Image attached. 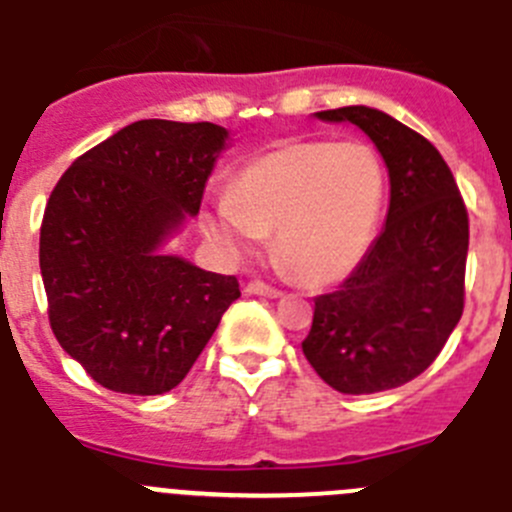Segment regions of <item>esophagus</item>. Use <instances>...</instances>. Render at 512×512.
<instances>
[{"label": "esophagus", "instance_id": "esophagus-1", "mask_svg": "<svg viewBox=\"0 0 512 512\" xmlns=\"http://www.w3.org/2000/svg\"><path fill=\"white\" fill-rule=\"evenodd\" d=\"M246 294H253V297H266V299H279L281 292L276 287H269L264 281H248Z\"/></svg>", "mask_w": 512, "mask_h": 512}]
</instances>
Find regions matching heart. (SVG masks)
<instances>
[{"label": "heart", "instance_id": "1", "mask_svg": "<svg viewBox=\"0 0 512 512\" xmlns=\"http://www.w3.org/2000/svg\"><path fill=\"white\" fill-rule=\"evenodd\" d=\"M386 170L365 144L284 142L238 172L231 198L205 210L208 236L248 251L276 231V256L307 284L340 281L381 223Z\"/></svg>", "mask_w": 512, "mask_h": 512}]
</instances>
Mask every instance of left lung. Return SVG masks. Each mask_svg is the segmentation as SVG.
<instances>
[{
	"mask_svg": "<svg viewBox=\"0 0 512 512\" xmlns=\"http://www.w3.org/2000/svg\"><path fill=\"white\" fill-rule=\"evenodd\" d=\"M375 144L391 180L386 228L337 292L314 299L302 350L327 386L350 396L414 381L464 309L470 220L437 147L370 106L317 111Z\"/></svg>",
	"mask_w": 512,
	"mask_h": 512,
	"instance_id": "left-lung-1",
	"label": "left lung"
}]
</instances>
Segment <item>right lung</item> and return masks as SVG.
<instances>
[{"instance_id":"1","label":"right lung","mask_w":512,"mask_h":512,"mask_svg":"<svg viewBox=\"0 0 512 512\" xmlns=\"http://www.w3.org/2000/svg\"><path fill=\"white\" fill-rule=\"evenodd\" d=\"M228 137L210 121H134L75 159L50 195L40 228L50 327L109 391H172L241 297L236 276L164 251L198 215Z\"/></svg>"}]
</instances>
